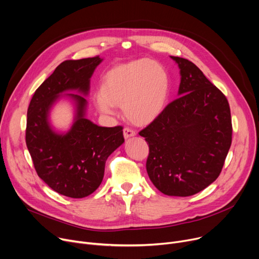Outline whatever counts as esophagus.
Here are the masks:
<instances>
[{
  "mask_svg": "<svg viewBox=\"0 0 259 259\" xmlns=\"http://www.w3.org/2000/svg\"><path fill=\"white\" fill-rule=\"evenodd\" d=\"M124 137L125 139L127 140V139H129V137H132V136H135V131L134 130H132V129H130V128H125L124 129Z\"/></svg>",
  "mask_w": 259,
  "mask_h": 259,
  "instance_id": "esophagus-1",
  "label": "esophagus"
}]
</instances>
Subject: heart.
<instances>
[{
	"mask_svg": "<svg viewBox=\"0 0 259 259\" xmlns=\"http://www.w3.org/2000/svg\"><path fill=\"white\" fill-rule=\"evenodd\" d=\"M169 94L165 68L142 58L112 67L102 78L97 108L105 114L122 107L124 116L135 126H148L162 113Z\"/></svg>",
	"mask_w": 259,
	"mask_h": 259,
	"instance_id": "1",
	"label": "heart"
}]
</instances>
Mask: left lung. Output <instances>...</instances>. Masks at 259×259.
Returning a JSON list of instances; mask_svg holds the SVG:
<instances>
[{
	"label": "left lung",
	"mask_w": 259,
	"mask_h": 259,
	"mask_svg": "<svg viewBox=\"0 0 259 259\" xmlns=\"http://www.w3.org/2000/svg\"><path fill=\"white\" fill-rule=\"evenodd\" d=\"M180 70L179 98L140 132L149 144L147 171L167 196H193L220 175L232 141L226 97L192 61L170 56Z\"/></svg>",
	"instance_id": "obj_1"
}]
</instances>
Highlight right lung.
<instances>
[{"instance_id":"1","label":"right lung","mask_w":259,"mask_h":259,"mask_svg":"<svg viewBox=\"0 0 259 259\" xmlns=\"http://www.w3.org/2000/svg\"><path fill=\"white\" fill-rule=\"evenodd\" d=\"M102 60L96 56L63 61L34 93L28 107L26 144L36 173L53 191L70 198L96 191L109 155L125 142L123 127H101L86 117L88 101L82 96L89 95L91 78ZM61 97L75 106L66 133L55 131L49 122L50 110Z\"/></svg>"}]
</instances>
